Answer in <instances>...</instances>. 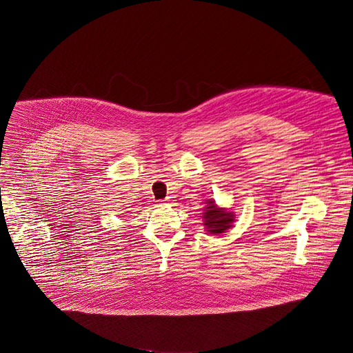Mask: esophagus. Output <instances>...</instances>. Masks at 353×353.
<instances>
[{
  "instance_id": "1",
  "label": "esophagus",
  "mask_w": 353,
  "mask_h": 353,
  "mask_svg": "<svg viewBox=\"0 0 353 353\" xmlns=\"http://www.w3.org/2000/svg\"><path fill=\"white\" fill-rule=\"evenodd\" d=\"M163 204H166V205H169V204H172V203H170V200L168 199V200H164V203H163Z\"/></svg>"
}]
</instances>
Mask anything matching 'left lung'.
I'll return each mask as SVG.
<instances>
[{
    "label": "left lung",
    "instance_id": "obj_1",
    "mask_svg": "<svg viewBox=\"0 0 353 353\" xmlns=\"http://www.w3.org/2000/svg\"><path fill=\"white\" fill-rule=\"evenodd\" d=\"M201 219L205 231L211 234V236H219V234L225 232L232 225V223L236 221V214L228 208L219 207L216 200L210 199L205 201Z\"/></svg>",
    "mask_w": 353,
    "mask_h": 353
}]
</instances>
